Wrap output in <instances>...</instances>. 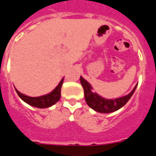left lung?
Masks as SVG:
<instances>
[{
    "instance_id": "8db88e82",
    "label": "left lung",
    "mask_w": 156,
    "mask_h": 156,
    "mask_svg": "<svg viewBox=\"0 0 156 156\" xmlns=\"http://www.w3.org/2000/svg\"><path fill=\"white\" fill-rule=\"evenodd\" d=\"M80 83L84 91V98L87 104L97 112L104 113V114L114 112L122 108L129 100L136 88V85L133 91L126 96L120 97L114 99H106L98 95L97 93L93 92L91 84L87 80H85L82 76H80Z\"/></svg>"
}]
</instances>
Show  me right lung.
<instances>
[{"instance_id": "right-lung-1", "label": "right lung", "mask_w": 156, "mask_h": 156, "mask_svg": "<svg viewBox=\"0 0 156 156\" xmlns=\"http://www.w3.org/2000/svg\"><path fill=\"white\" fill-rule=\"evenodd\" d=\"M63 81L64 78L60 81V83L54 89V91H52L49 94L42 95V96L30 97L20 93L17 89H16V91L20 96V98L23 101L27 102V104L34 106V107H38V108H47V107H50L55 104L61 98V89H62Z\"/></svg>"}]
</instances>
